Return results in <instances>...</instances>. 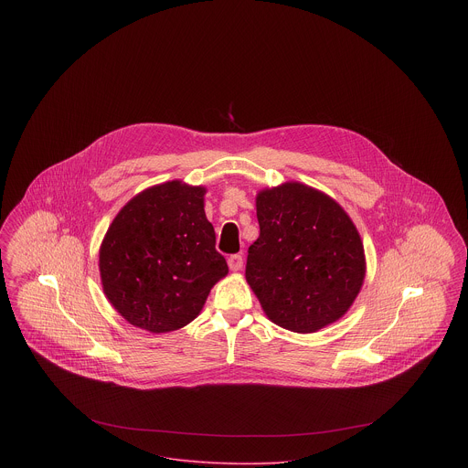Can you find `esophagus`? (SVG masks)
<instances>
[{
    "label": "esophagus",
    "mask_w": 468,
    "mask_h": 468,
    "mask_svg": "<svg viewBox=\"0 0 468 468\" xmlns=\"http://www.w3.org/2000/svg\"><path fill=\"white\" fill-rule=\"evenodd\" d=\"M229 268H230L232 271H239V270L243 268V256H241V254H232V256L229 258Z\"/></svg>",
    "instance_id": "1"
}]
</instances>
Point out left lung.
Listing matches in <instances>:
<instances>
[{
	"label": "left lung",
	"mask_w": 468,
	"mask_h": 468,
	"mask_svg": "<svg viewBox=\"0 0 468 468\" xmlns=\"http://www.w3.org/2000/svg\"><path fill=\"white\" fill-rule=\"evenodd\" d=\"M260 238L250 245L245 277L277 326L315 334L338 321L356 299L364 245L346 210L299 182L256 197Z\"/></svg>",
	"instance_id": "obj_1"
}]
</instances>
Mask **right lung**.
<instances>
[{"label":"right lung","mask_w":468,"mask_h":468,"mask_svg":"<svg viewBox=\"0 0 468 468\" xmlns=\"http://www.w3.org/2000/svg\"><path fill=\"white\" fill-rule=\"evenodd\" d=\"M203 197L201 186L165 182L136 195L112 221L99 250L102 290L136 328L167 334L187 326L229 273Z\"/></svg>","instance_id":"1"}]
</instances>
